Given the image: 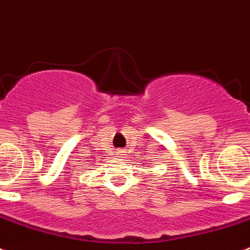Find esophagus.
Here are the masks:
<instances>
[{"mask_svg": "<svg viewBox=\"0 0 250 250\" xmlns=\"http://www.w3.org/2000/svg\"><path fill=\"white\" fill-rule=\"evenodd\" d=\"M122 153H123L122 149H117V150H116V154H117V156H122Z\"/></svg>", "mask_w": 250, "mask_h": 250, "instance_id": "obj_1", "label": "esophagus"}]
</instances>
